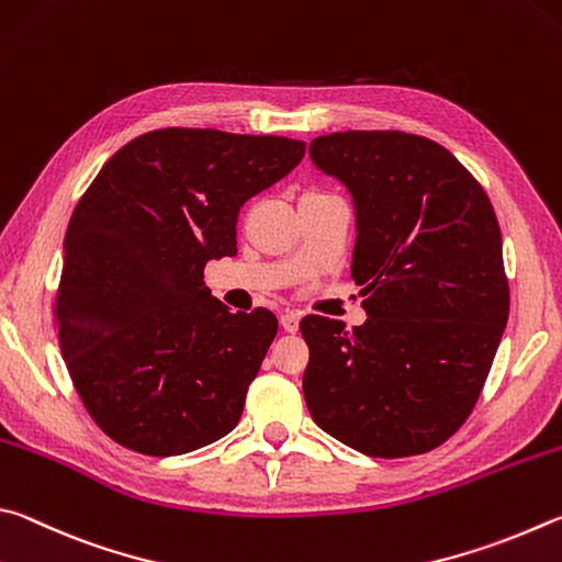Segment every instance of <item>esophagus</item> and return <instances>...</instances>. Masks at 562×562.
<instances>
[{
	"mask_svg": "<svg viewBox=\"0 0 562 562\" xmlns=\"http://www.w3.org/2000/svg\"><path fill=\"white\" fill-rule=\"evenodd\" d=\"M299 313H283L281 316V328L286 333H296L299 330Z\"/></svg>",
	"mask_w": 562,
	"mask_h": 562,
	"instance_id": "obj_1",
	"label": "esophagus"
}]
</instances>
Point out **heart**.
I'll return each instance as SVG.
<instances>
[{"mask_svg":"<svg viewBox=\"0 0 562 562\" xmlns=\"http://www.w3.org/2000/svg\"><path fill=\"white\" fill-rule=\"evenodd\" d=\"M326 194H330V192H326V190H318V187H308V190H303V192H301V196H299V202H306V200H316V196H326Z\"/></svg>","mask_w":562,"mask_h":562,"instance_id":"1","label":"heart"}]
</instances>
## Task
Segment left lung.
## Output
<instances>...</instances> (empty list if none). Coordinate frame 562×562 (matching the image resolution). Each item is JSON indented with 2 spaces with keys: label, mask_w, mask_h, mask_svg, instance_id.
I'll list each match as a JSON object with an SVG mask.
<instances>
[{
  "label": "left lung",
  "mask_w": 562,
  "mask_h": 562,
  "mask_svg": "<svg viewBox=\"0 0 562 562\" xmlns=\"http://www.w3.org/2000/svg\"><path fill=\"white\" fill-rule=\"evenodd\" d=\"M311 157L358 212L352 279L368 321H301L316 425L368 457L437 449L469 419L510 291L494 206L447 147L400 131L321 135Z\"/></svg>",
  "instance_id": "left-lung-1"
}]
</instances>
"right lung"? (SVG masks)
Masks as SVG:
<instances>
[{
    "label": "right lung",
    "instance_id": "add662e5",
    "mask_svg": "<svg viewBox=\"0 0 562 562\" xmlns=\"http://www.w3.org/2000/svg\"><path fill=\"white\" fill-rule=\"evenodd\" d=\"M303 153L281 135L160 127L78 200L54 321L78 397L121 447L177 457L236 427L279 321L232 313L204 289V266L236 254L244 202Z\"/></svg>",
    "mask_w": 562,
    "mask_h": 562
}]
</instances>
